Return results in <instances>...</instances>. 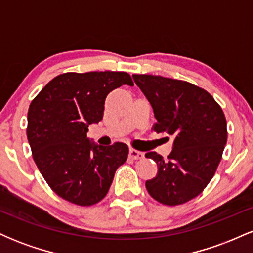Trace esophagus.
Wrapping results in <instances>:
<instances>
[{"instance_id": "34e87169", "label": "esophagus", "mask_w": 253, "mask_h": 253, "mask_svg": "<svg viewBox=\"0 0 253 253\" xmlns=\"http://www.w3.org/2000/svg\"><path fill=\"white\" fill-rule=\"evenodd\" d=\"M129 157L132 159H143L144 158V152H140V151H136L134 149L129 150Z\"/></svg>"}]
</instances>
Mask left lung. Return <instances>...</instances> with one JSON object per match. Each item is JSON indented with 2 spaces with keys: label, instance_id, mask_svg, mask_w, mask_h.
Instances as JSON below:
<instances>
[{
  "label": "left lung",
  "instance_id": "1",
  "mask_svg": "<svg viewBox=\"0 0 253 253\" xmlns=\"http://www.w3.org/2000/svg\"><path fill=\"white\" fill-rule=\"evenodd\" d=\"M153 109V130L173 138L168 159L156 152L145 157L158 165L146 181L153 199L167 206L190 201L207 187L221 161L227 141V124L221 107L199 86L153 75H133Z\"/></svg>",
  "mask_w": 253,
  "mask_h": 253
}]
</instances>
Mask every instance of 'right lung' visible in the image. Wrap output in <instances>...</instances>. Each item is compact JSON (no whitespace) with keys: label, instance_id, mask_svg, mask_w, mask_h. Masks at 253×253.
Returning <instances> with one entry per match:
<instances>
[{"label":"right lung","instance_id":"add662e5","mask_svg":"<svg viewBox=\"0 0 253 253\" xmlns=\"http://www.w3.org/2000/svg\"><path fill=\"white\" fill-rule=\"evenodd\" d=\"M133 85L127 72H66L50 81L32 101L27 139L38 169L58 196L78 206L100 202L128 146L95 144L88 127L103 118L112 90Z\"/></svg>","mask_w":253,"mask_h":253}]
</instances>
